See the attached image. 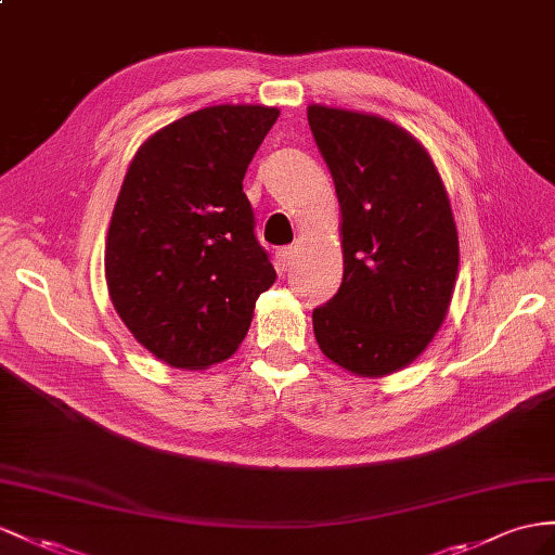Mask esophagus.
<instances>
[{
  "instance_id": "obj_1",
  "label": "esophagus",
  "mask_w": 555,
  "mask_h": 555,
  "mask_svg": "<svg viewBox=\"0 0 555 555\" xmlns=\"http://www.w3.org/2000/svg\"><path fill=\"white\" fill-rule=\"evenodd\" d=\"M295 253L297 248L295 246H286V248H279L276 253V269L281 274H286L288 269L293 267V260H295Z\"/></svg>"
}]
</instances>
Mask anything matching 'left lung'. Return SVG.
Masks as SVG:
<instances>
[{
    "label": "left lung",
    "mask_w": 555,
    "mask_h": 555,
    "mask_svg": "<svg viewBox=\"0 0 555 555\" xmlns=\"http://www.w3.org/2000/svg\"><path fill=\"white\" fill-rule=\"evenodd\" d=\"M309 129L343 210V286L314 309L321 351L379 377L415 361L443 323L460 246L431 156L399 126L311 105Z\"/></svg>",
    "instance_id": "obj_1"
}]
</instances>
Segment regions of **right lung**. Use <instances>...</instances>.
<instances>
[{"label": "right lung", "mask_w": 555, "mask_h": 555, "mask_svg": "<svg viewBox=\"0 0 555 555\" xmlns=\"http://www.w3.org/2000/svg\"><path fill=\"white\" fill-rule=\"evenodd\" d=\"M276 107L216 105L138 150L112 212L105 274L117 314L168 365L206 367L244 343L276 272L244 192Z\"/></svg>", "instance_id": "right-lung-1"}]
</instances>
